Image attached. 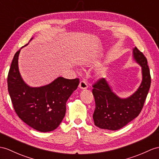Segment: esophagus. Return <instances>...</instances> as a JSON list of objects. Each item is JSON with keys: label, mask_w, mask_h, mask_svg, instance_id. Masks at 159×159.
<instances>
[{"label": "esophagus", "mask_w": 159, "mask_h": 159, "mask_svg": "<svg viewBox=\"0 0 159 159\" xmlns=\"http://www.w3.org/2000/svg\"><path fill=\"white\" fill-rule=\"evenodd\" d=\"M79 87H80V88L84 90V89H86L88 88V84L86 82H85V81H84V80L81 81L80 84H79Z\"/></svg>", "instance_id": "1"}]
</instances>
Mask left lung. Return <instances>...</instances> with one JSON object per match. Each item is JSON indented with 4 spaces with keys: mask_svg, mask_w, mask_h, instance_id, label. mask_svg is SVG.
<instances>
[{
    "mask_svg": "<svg viewBox=\"0 0 159 159\" xmlns=\"http://www.w3.org/2000/svg\"><path fill=\"white\" fill-rule=\"evenodd\" d=\"M134 60L142 67V81L138 90L126 98L112 91L107 81L100 79L93 85L96 108L93 114L94 125L100 129L117 130L137 117L144 107L151 83L146 58L136 47L133 48Z\"/></svg>",
    "mask_w": 159,
    "mask_h": 159,
    "instance_id": "1",
    "label": "left lung"
}]
</instances>
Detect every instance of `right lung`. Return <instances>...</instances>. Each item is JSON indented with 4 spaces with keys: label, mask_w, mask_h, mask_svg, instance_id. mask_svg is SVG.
I'll list each match as a JSON object with an SVG mask.
<instances>
[{
    "label": "right lung",
    "mask_w": 159,
    "mask_h": 159,
    "mask_svg": "<svg viewBox=\"0 0 159 159\" xmlns=\"http://www.w3.org/2000/svg\"><path fill=\"white\" fill-rule=\"evenodd\" d=\"M19 52L20 50L15 53L7 77L8 91L15 113L37 131L55 130L65 117L66 102L78 86L80 80L59 77L46 86L30 87L23 80L19 71Z\"/></svg>",
    "instance_id": "right-lung-1"
}]
</instances>
